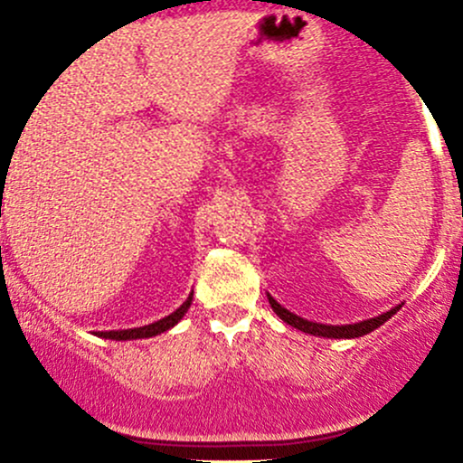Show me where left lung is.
<instances>
[{"instance_id":"obj_1","label":"left lung","mask_w":463,"mask_h":463,"mask_svg":"<svg viewBox=\"0 0 463 463\" xmlns=\"http://www.w3.org/2000/svg\"><path fill=\"white\" fill-rule=\"evenodd\" d=\"M266 298H269L270 309H273L275 314L279 316V320H284V322H287V325L296 326V329L305 331V334L318 335V338H358V335H365V334H370V331L378 329V326H381L383 322L390 320L392 316H394L396 311L401 309V305H396V307H392L390 311H385V314L376 316V318H367V320H361V322H354V325H322V322L300 318V316L293 314V311L284 309V307L279 305V302L275 300V298L270 296V293H266Z\"/></svg>"}]
</instances>
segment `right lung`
Returning <instances> with one entry per match:
<instances>
[{"instance_id":"right-lung-1","label":"right lung","mask_w":463,"mask_h":463,"mask_svg":"<svg viewBox=\"0 0 463 463\" xmlns=\"http://www.w3.org/2000/svg\"><path fill=\"white\" fill-rule=\"evenodd\" d=\"M190 305H193V293L188 296V300L179 307L176 311H172L170 316L165 318L152 322V325H145V326H134V329H118V331H98L100 338H109V340H138V338H152V335L163 334V331L172 329L185 314H188Z\"/></svg>"}]
</instances>
